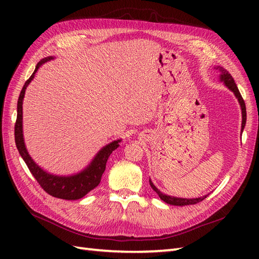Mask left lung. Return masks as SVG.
Returning a JSON list of instances; mask_svg holds the SVG:
<instances>
[{"instance_id": "1", "label": "left lung", "mask_w": 259, "mask_h": 259, "mask_svg": "<svg viewBox=\"0 0 259 259\" xmlns=\"http://www.w3.org/2000/svg\"><path fill=\"white\" fill-rule=\"evenodd\" d=\"M216 70H218L219 72H221V81L224 82L225 85H226L229 90H232L234 92L235 97L237 98V100L240 104V108H241V115H243V121H241V131L244 130L245 128V124H246V106H245V101L243 97H241L240 92L238 90L237 85H236L235 81H234V78L232 76V74H230L227 70H225L224 68L222 67H216L214 68ZM149 183H150V186L152 190H155L158 196L160 197V199L163 200L164 202L169 203V205H174V206H186V205H195V203H198L202 201L203 199L207 196H202V197H199V198H190V199H188V198H177V197H172V196H168V195H164L162 194V192L159 190L157 187L152 184V181L149 179Z\"/></svg>"}]
</instances>
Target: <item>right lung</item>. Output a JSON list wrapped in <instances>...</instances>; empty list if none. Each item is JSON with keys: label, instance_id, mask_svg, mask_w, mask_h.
I'll return each instance as SVG.
<instances>
[{"label": "right lung", "instance_id": "1", "mask_svg": "<svg viewBox=\"0 0 259 259\" xmlns=\"http://www.w3.org/2000/svg\"><path fill=\"white\" fill-rule=\"evenodd\" d=\"M52 57H48L42 59L40 62L36 64L34 72L26 80L23 88H22L19 100H18V115H16V122L14 126V137H15V145L20 152L21 157L23 158L24 162L26 163L27 168L33 175V177L36 179V181L40 185L43 190L47 191L49 195H51L60 199H67V200H76L80 198L84 197L88 192L95 189L96 187L100 184L102 174L106 170V164L108 159L111 155L112 151L117 149L119 147V142L121 140H114L110 142L109 145L104 146L102 149L99 151L93 160L90 162L89 166L85 169L82 170L79 174L72 175V176H57L45 171L40 166L33 161V159L27 152L24 138H23V129H22V104H23V98L25 95V90L30 82L34 78V74L36 73L37 69L41 67L43 63L52 60Z\"/></svg>", "mask_w": 259, "mask_h": 259}]
</instances>
